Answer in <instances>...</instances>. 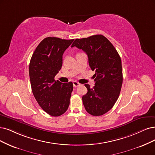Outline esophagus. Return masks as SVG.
<instances>
[{"label": "esophagus", "mask_w": 155, "mask_h": 155, "mask_svg": "<svg viewBox=\"0 0 155 155\" xmlns=\"http://www.w3.org/2000/svg\"><path fill=\"white\" fill-rule=\"evenodd\" d=\"M73 85L74 87H77L78 86H80V85H81V84L78 83L77 81H74V82H73Z\"/></svg>", "instance_id": "obj_1"}]
</instances>
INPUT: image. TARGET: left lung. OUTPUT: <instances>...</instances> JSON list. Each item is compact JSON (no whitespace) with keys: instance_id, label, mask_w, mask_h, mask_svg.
Here are the masks:
<instances>
[{"instance_id":"8db88e82","label":"left lung","mask_w":155,"mask_h":155,"mask_svg":"<svg viewBox=\"0 0 155 155\" xmlns=\"http://www.w3.org/2000/svg\"><path fill=\"white\" fill-rule=\"evenodd\" d=\"M73 47L87 54L89 66L95 71L94 86L91 88L89 84H85L87 93L82 96L84 107L91 115H104L113 107L121 92V57L109 40L101 34L76 39L71 45Z\"/></svg>"}]
</instances>
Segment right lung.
Wrapping results in <instances>:
<instances>
[{
	"label": "right lung",
	"instance_id": "right-lung-1",
	"mask_svg": "<svg viewBox=\"0 0 155 155\" xmlns=\"http://www.w3.org/2000/svg\"><path fill=\"white\" fill-rule=\"evenodd\" d=\"M74 39L48 37L39 43L32 55L29 77L34 98L51 116H60L68 108L73 83L55 81L62 65V55Z\"/></svg>",
	"mask_w": 155,
	"mask_h": 155
}]
</instances>
